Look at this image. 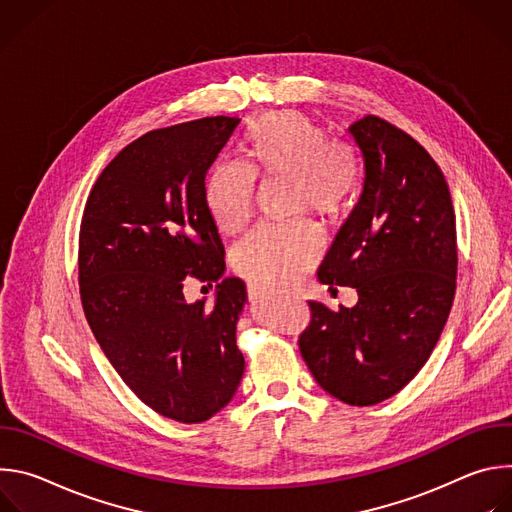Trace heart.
Masks as SVG:
<instances>
[{
  "label": "heart",
  "mask_w": 512,
  "mask_h": 512,
  "mask_svg": "<svg viewBox=\"0 0 512 512\" xmlns=\"http://www.w3.org/2000/svg\"><path fill=\"white\" fill-rule=\"evenodd\" d=\"M298 111L255 117L241 139V166L218 164L204 184V202L216 229L241 233L251 221L253 180L285 178L294 212L310 210L326 221L346 212L360 188L362 166L346 141ZM320 239L310 223L265 227L235 251V269L255 283L281 287L318 257Z\"/></svg>",
  "instance_id": "heart-1"
}]
</instances>
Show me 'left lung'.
Masks as SVG:
<instances>
[{"instance_id": "1", "label": "left lung", "mask_w": 512, "mask_h": 512, "mask_svg": "<svg viewBox=\"0 0 512 512\" xmlns=\"http://www.w3.org/2000/svg\"><path fill=\"white\" fill-rule=\"evenodd\" d=\"M348 131L364 184L318 279L354 287L358 302H310L300 352L326 393L367 407L399 393L440 340L456 294V214L440 166L409 133L377 115Z\"/></svg>"}]
</instances>
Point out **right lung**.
<instances>
[{"label": "right lung", "instance_id": "add662e5", "mask_svg": "<svg viewBox=\"0 0 512 512\" xmlns=\"http://www.w3.org/2000/svg\"><path fill=\"white\" fill-rule=\"evenodd\" d=\"M239 121L204 117L131 141L97 178L81 221L87 322L125 385L180 423L216 415L245 371L237 348L245 283L223 279L210 311L183 298L190 276L211 285L225 273L204 180Z\"/></svg>", "mask_w": 512, "mask_h": 512}]
</instances>
